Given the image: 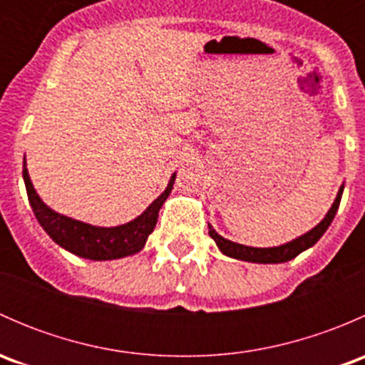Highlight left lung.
Instances as JSON below:
<instances>
[{
    "label": "left lung",
    "mask_w": 365,
    "mask_h": 365,
    "mask_svg": "<svg viewBox=\"0 0 365 365\" xmlns=\"http://www.w3.org/2000/svg\"><path fill=\"white\" fill-rule=\"evenodd\" d=\"M342 190H344V187H341L339 189L336 201H334L332 208L329 210V213L325 215V219H323L322 222L314 227V230H311L309 233H305L304 237L297 238V240L289 242V244L279 245V247H268V249L247 247V245H240V244H235V242L226 240V238L220 237L219 233H215V231L212 230V226H208L210 237L215 240V244L219 245L220 251L226 254V256L235 257V259L252 261V263H284V261H289V259H293V257H297L298 254L304 252L305 249L312 247V245H314L316 242L323 237V233L329 230L330 222L334 220V217H336V213H337V208H339Z\"/></svg>",
    "instance_id": "left-lung-1"
}]
</instances>
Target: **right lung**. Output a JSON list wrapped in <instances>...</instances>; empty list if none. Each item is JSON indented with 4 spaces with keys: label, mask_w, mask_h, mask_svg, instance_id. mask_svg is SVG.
Returning a JSON list of instances; mask_svg holds the SVG:
<instances>
[{
    "label": "right lung",
    "mask_w": 365,
    "mask_h": 365,
    "mask_svg": "<svg viewBox=\"0 0 365 365\" xmlns=\"http://www.w3.org/2000/svg\"><path fill=\"white\" fill-rule=\"evenodd\" d=\"M23 176L29 205H31L36 220L46 230V233L58 245H61V247L67 249L72 254L95 261L118 259V257H125L139 252L145 247L146 238L152 233L157 224V219H159L160 206L168 200L176 178V175H173L171 180H169L168 189L132 222L116 227H97L79 222L76 219H70V217L60 215V213L53 212L49 206L43 205L42 200L36 196L35 189H33L28 169H26V160Z\"/></svg>",
    "instance_id": "obj_1"
}]
</instances>
